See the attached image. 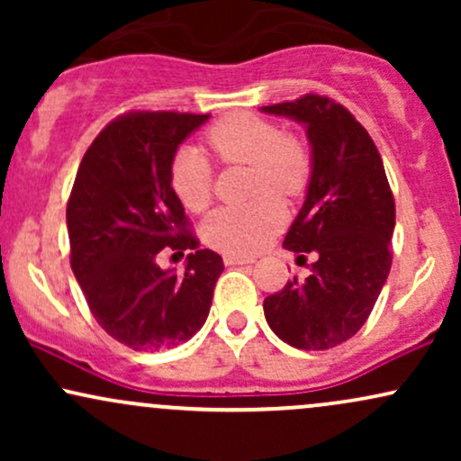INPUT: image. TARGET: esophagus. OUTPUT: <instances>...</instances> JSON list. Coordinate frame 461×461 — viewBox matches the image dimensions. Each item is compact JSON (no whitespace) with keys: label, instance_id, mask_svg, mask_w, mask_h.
Listing matches in <instances>:
<instances>
[{"label":"esophagus","instance_id":"obj_1","mask_svg":"<svg viewBox=\"0 0 461 461\" xmlns=\"http://www.w3.org/2000/svg\"><path fill=\"white\" fill-rule=\"evenodd\" d=\"M223 260H225L227 267H234V264H253V258L234 256V253H227V256H223Z\"/></svg>","mask_w":461,"mask_h":461}]
</instances>
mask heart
<instances>
[{"label":"heart","instance_id":"b5f03b06","mask_svg":"<svg viewBox=\"0 0 461 461\" xmlns=\"http://www.w3.org/2000/svg\"><path fill=\"white\" fill-rule=\"evenodd\" d=\"M208 145L223 162L253 167V193H267L249 205H225L201 225L205 245L216 251L247 256L258 251L284 223L279 197L303 193L310 179V156L299 140L282 136L273 123L253 114H231L212 125ZM176 194L193 212L208 205L212 194V167L194 147H184L171 164Z\"/></svg>","mask_w":461,"mask_h":461}]
</instances>
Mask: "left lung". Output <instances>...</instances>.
Listing matches in <instances>:
<instances>
[{
    "instance_id": "left-lung-1",
    "label": "left lung",
    "mask_w": 461,
    "mask_h": 461,
    "mask_svg": "<svg viewBox=\"0 0 461 461\" xmlns=\"http://www.w3.org/2000/svg\"><path fill=\"white\" fill-rule=\"evenodd\" d=\"M305 128L310 182L284 247L314 256L303 282L264 299L275 336L303 351L338 347L362 330L388 279L394 199L377 147L356 116L321 95L264 105Z\"/></svg>"
}]
</instances>
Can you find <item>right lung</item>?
Instances as JSON below:
<instances>
[{"mask_svg":"<svg viewBox=\"0 0 461 461\" xmlns=\"http://www.w3.org/2000/svg\"><path fill=\"white\" fill-rule=\"evenodd\" d=\"M210 114L131 113L113 121L79 162L67 205L71 268L95 321L134 351L188 342L203 327L223 258L199 249L173 190L177 147ZM160 250H193L184 274Z\"/></svg>","mask_w":461,"mask_h":461,"instance_id":"add662e5","label":"right lung"}]
</instances>
